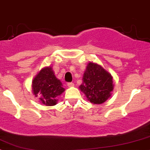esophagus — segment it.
<instances>
[{"label":"esophagus","instance_id":"obj_1","mask_svg":"<svg viewBox=\"0 0 150 150\" xmlns=\"http://www.w3.org/2000/svg\"><path fill=\"white\" fill-rule=\"evenodd\" d=\"M67 86H68L69 87H73V86H74V83H72V82H70V83H67Z\"/></svg>","mask_w":150,"mask_h":150}]
</instances>
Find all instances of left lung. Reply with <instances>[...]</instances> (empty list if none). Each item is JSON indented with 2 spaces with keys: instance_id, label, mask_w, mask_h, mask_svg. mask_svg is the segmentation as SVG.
<instances>
[{
  "instance_id": "left-lung-1",
  "label": "left lung",
  "mask_w": 150,
  "mask_h": 150,
  "mask_svg": "<svg viewBox=\"0 0 150 150\" xmlns=\"http://www.w3.org/2000/svg\"><path fill=\"white\" fill-rule=\"evenodd\" d=\"M82 80L79 89L93 104L104 103L111 96L114 87L112 76L99 64L89 62Z\"/></svg>"
}]
</instances>
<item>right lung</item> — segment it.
Returning <instances> with one entry per match:
<instances>
[{
	"label": "right lung",
	"instance_id": "right-lung-1",
	"mask_svg": "<svg viewBox=\"0 0 150 150\" xmlns=\"http://www.w3.org/2000/svg\"><path fill=\"white\" fill-rule=\"evenodd\" d=\"M32 89L35 97L46 106H54L58 102L57 97L65 91L62 83L56 78L52 67H44L36 75L32 83Z\"/></svg>",
	"mask_w": 150,
	"mask_h": 150
}]
</instances>
